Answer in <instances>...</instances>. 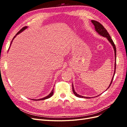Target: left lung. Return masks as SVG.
<instances>
[{"label": "left lung", "instance_id": "left-lung-1", "mask_svg": "<svg viewBox=\"0 0 127 127\" xmlns=\"http://www.w3.org/2000/svg\"><path fill=\"white\" fill-rule=\"evenodd\" d=\"M92 23L93 24V25L95 26V31H96L99 35H101L102 36H104L105 37H106L107 39L108 40V41L110 42L111 44H112V45L113 46V49H114V54H115V66H114V75L112 77V80H111V82L110 84V85L108 87V88H107V90L108 89V88L110 87V86H111V84L112 83L113 81V79L114 78V74H115V72H116V45H115L114 42L113 41V40L111 39V36H110L109 33L107 32V31H106V30L104 28V27L101 23H99V22L94 21V20H92ZM72 91H73V93L77 97H81V98H89L90 97H85V96H81V95H79V94H78L77 93H76V92L74 90V87H73V84H72Z\"/></svg>", "mask_w": 127, "mask_h": 127}]
</instances>
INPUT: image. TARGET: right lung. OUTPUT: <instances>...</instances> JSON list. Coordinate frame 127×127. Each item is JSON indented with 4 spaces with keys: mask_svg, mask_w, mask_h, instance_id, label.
Segmentation results:
<instances>
[{
    "mask_svg": "<svg viewBox=\"0 0 127 127\" xmlns=\"http://www.w3.org/2000/svg\"><path fill=\"white\" fill-rule=\"evenodd\" d=\"M27 28H28V26H24V27H23V28L22 29H21L20 30V31H19V32H18V33L16 34V35H15L14 37H13V40H14V38L15 37H16V36L17 35V34H18L19 33H20L21 32H23V31L24 30H25L26 29H27ZM13 40L12 41H11V43H10V45H11V43H12V41H13ZM53 89L52 90V91H51V93H50L48 96H46V97H43V98H41V99H32V100H36V101H39V100H43V99H47V98H50V97H51V96H52L53 95Z\"/></svg>",
    "mask_w": 127,
    "mask_h": 127,
    "instance_id": "add662e5",
    "label": "right lung"
}]
</instances>
